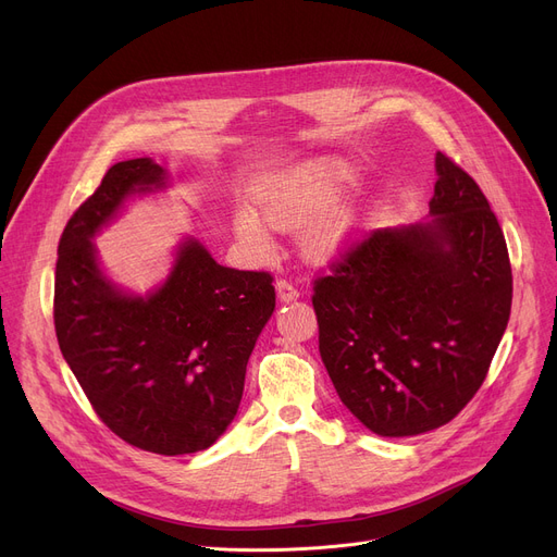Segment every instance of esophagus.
I'll return each instance as SVG.
<instances>
[{
  "instance_id": "1",
  "label": "esophagus",
  "mask_w": 557,
  "mask_h": 557,
  "mask_svg": "<svg viewBox=\"0 0 557 557\" xmlns=\"http://www.w3.org/2000/svg\"><path fill=\"white\" fill-rule=\"evenodd\" d=\"M276 297H278V301L289 304V301H295L299 297V293H297V287L293 283L285 281V278H278L276 281Z\"/></svg>"
}]
</instances>
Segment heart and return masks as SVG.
Returning <instances> with one entry per match:
<instances>
[{
  "label": "heart",
  "instance_id": "1",
  "mask_svg": "<svg viewBox=\"0 0 557 557\" xmlns=\"http://www.w3.org/2000/svg\"><path fill=\"white\" fill-rule=\"evenodd\" d=\"M358 183L356 168L337 156L274 172L258 181L251 193L253 210H237L235 235L253 253L274 251L275 231L301 228L299 245L306 260L326 264L347 253L372 224V208L364 201L342 199Z\"/></svg>",
  "mask_w": 557,
  "mask_h": 557
}]
</instances>
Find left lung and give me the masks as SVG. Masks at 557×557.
Here are the masks:
<instances>
[{
    "label": "left lung",
    "mask_w": 557,
    "mask_h": 557,
    "mask_svg": "<svg viewBox=\"0 0 557 557\" xmlns=\"http://www.w3.org/2000/svg\"><path fill=\"white\" fill-rule=\"evenodd\" d=\"M429 220L379 228L314 281L320 354L381 437L451 421L483 385L512 306L506 237L475 181L435 153Z\"/></svg>",
    "instance_id": "left-lung-1"
}]
</instances>
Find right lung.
Listing matches in <instances>:
<instances>
[{
    "mask_svg": "<svg viewBox=\"0 0 557 557\" xmlns=\"http://www.w3.org/2000/svg\"><path fill=\"white\" fill-rule=\"evenodd\" d=\"M170 185L151 158L106 172L61 235L54 324L63 358L106 426L143 451L183 456L215 444L235 419L276 295L268 272L224 268L193 235L145 295L106 274L95 237L131 199Z\"/></svg>",
    "mask_w": 557,
    "mask_h": 557,
    "instance_id": "1",
    "label": "right lung"
}]
</instances>
